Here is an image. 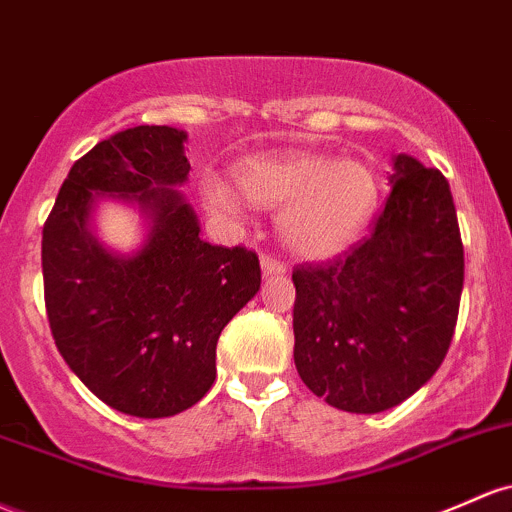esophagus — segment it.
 <instances>
[{
    "label": "esophagus",
    "mask_w": 512,
    "mask_h": 512,
    "mask_svg": "<svg viewBox=\"0 0 512 512\" xmlns=\"http://www.w3.org/2000/svg\"><path fill=\"white\" fill-rule=\"evenodd\" d=\"M262 274H265V277H282V274H286V265L284 262L274 260V257L262 255Z\"/></svg>",
    "instance_id": "1"
}]
</instances>
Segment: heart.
<instances>
[{
	"label": "heart",
	"instance_id": "b5f03b06",
	"mask_svg": "<svg viewBox=\"0 0 512 512\" xmlns=\"http://www.w3.org/2000/svg\"><path fill=\"white\" fill-rule=\"evenodd\" d=\"M235 184L209 172L201 179L206 206L245 221L252 206L279 213V233L303 260L342 255L372 221L379 179L359 160L323 153L255 155L238 162Z\"/></svg>",
	"mask_w": 512,
	"mask_h": 512
}]
</instances>
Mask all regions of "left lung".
I'll use <instances>...</instances> for the list:
<instances>
[{"instance_id":"obj_1","label":"left lung","mask_w":512,"mask_h":512,"mask_svg":"<svg viewBox=\"0 0 512 512\" xmlns=\"http://www.w3.org/2000/svg\"><path fill=\"white\" fill-rule=\"evenodd\" d=\"M372 235L325 267L291 274L294 362L328 406L381 413L437 372L457 325L464 247L440 170L393 155Z\"/></svg>"}]
</instances>
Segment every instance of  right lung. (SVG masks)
Instances as JSON below:
<instances>
[{
    "label": "right lung",
    "mask_w": 512,
    "mask_h": 512,
    "mask_svg": "<svg viewBox=\"0 0 512 512\" xmlns=\"http://www.w3.org/2000/svg\"><path fill=\"white\" fill-rule=\"evenodd\" d=\"M184 143L187 131L170 126L101 140L72 165L43 226L55 345L94 396L136 418H170L206 396L218 335L262 282L255 252L199 238V216L179 192L192 170ZM104 200L144 216L136 251L96 238Z\"/></svg>",
    "instance_id": "right-lung-1"
}]
</instances>
